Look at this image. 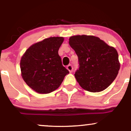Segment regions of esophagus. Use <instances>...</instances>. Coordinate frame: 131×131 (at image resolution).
Here are the masks:
<instances>
[{
  "instance_id": "34e87169",
  "label": "esophagus",
  "mask_w": 131,
  "mask_h": 131,
  "mask_svg": "<svg viewBox=\"0 0 131 131\" xmlns=\"http://www.w3.org/2000/svg\"><path fill=\"white\" fill-rule=\"evenodd\" d=\"M67 69L70 71V73L72 72L73 69V67L72 65H71V64H69V65H68L67 66Z\"/></svg>"
}]
</instances>
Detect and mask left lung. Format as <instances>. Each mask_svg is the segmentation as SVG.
<instances>
[{
    "instance_id": "obj_1",
    "label": "left lung",
    "mask_w": 131,
    "mask_h": 131,
    "mask_svg": "<svg viewBox=\"0 0 131 131\" xmlns=\"http://www.w3.org/2000/svg\"><path fill=\"white\" fill-rule=\"evenodd\" d=\"M69 45L78 57L79 68L74 76L80 86L91 92L108 88L120 69L115 48L94 36H73L70 37Z\"/></svg>"
}]
</instances>
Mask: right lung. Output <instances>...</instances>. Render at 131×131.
I'll return each mask as SVG.
<instances>
[{
	"mask_svg": "<svg viewBox=\"0 0 131 131\" xmlns=\"http://www.w3.org/2000/svg\"><path fill=\"white\" fill-rule=\"evenodd\" d=\"M62 37H51L30 46L21 57V76L28 86L39 94L58 89L69 73L58 55Z\"/></svg>",
	"mask_w": 131,
	"mask_h": 131,
	"instance_id": "1",
	"label": "right lung"
}]
</instances>
